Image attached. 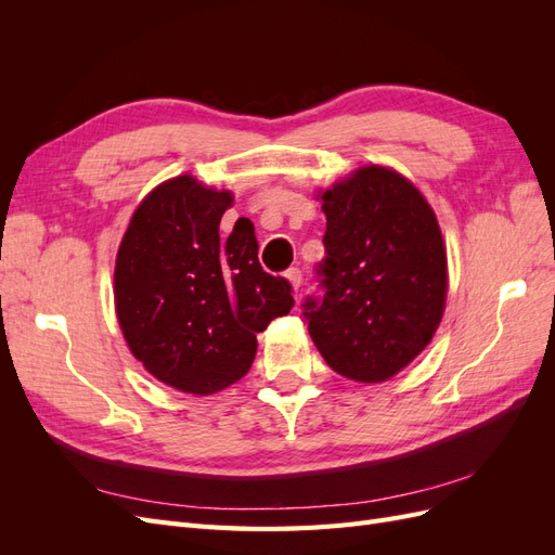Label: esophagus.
Listing matches in <instances>:
<instances>
[{"instance_id": "esophagus-1", "label": "esophagus", "mask_w": 555, "mask_h": 555, "mask_svg": "<svg viewBox=\"0 0 555 555\" xmlns=\"http://www.w3.org/2000/svg\"><path fill=\"white\" fill-rule=\"evenodd\" d=\"M284 275H287V280H289V284H292L294 289H298L300 284H304V273H300V268H289V271L284 273Z\"/></svg>"}]
</instances>
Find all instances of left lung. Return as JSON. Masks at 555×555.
Listing matches in <instances>:
<instances>
[{
  "label": "left lung",
  "instance_id": "left-lung-1",
  "mask_svg": "<svg viewBox=\"0 0 555 555\" xmlns=\"http://www.w3.org/2000/svg\"><path fill=\"white\" fill-rule=\"evenodd\" d=\"M322 298L304 317L335 373L384 382L433 340L444 312L447 249L428 201L384 166H363L322 194Z\"/></svg>",
  "mask_w": 555,
  "mask_h": 555
}]
</instances>
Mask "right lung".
Here are the masks:
<instances>
[{"label":"right lung","instance_id":"obj_1","mask_svg":"<svg viewBox=\"0 0 555 555\" xmlns=\"http://www.w3.org/2000/svg\"><path fill=\"white\" fill-rule=\"evenodd\" d=\"M229 206V192L192 176L166 180L141 201L117 249L115 310L131 354L194 396L238 382L257 333L294 308L292 284L261 268L249 220L220 241Z\"/></svg>","mask_w":555,"mask_h":555}]
</instances>
